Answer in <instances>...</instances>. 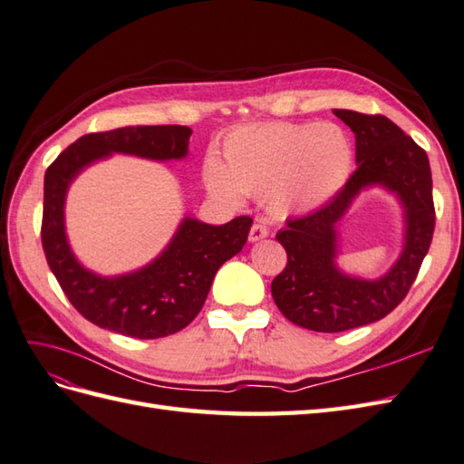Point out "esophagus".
Wrapping results in <instances>:
<instances>
[{"label":"esophagus","mask_w":464,"mask_h":464,"mask_svg":"<svg viewBox=\"0 0 464 464\" xmlns=\"http://www.w3.org/2000/svg\"><path fill=\"white\" fill-rule=\"evenodd\" d=\"M265 237H268V227L265 223H253V227H251V233H248V241L251 243H256V241H260V239H265Z\"/></svg>","instance_id":"1"}]
</instances>
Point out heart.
Returning a JSON list of instances; mask_svg holds the SVG:
<instances>
[{
  "label": "heart",
  "instance_id": "obj_1",
  "mask_svg": "<svg viewBox=\"0 0 464 464\" xmlns=\"http://www.w3.org/2000/svg\"><path fill=\"white\" fill-rule=\"evenodd\" d=\"M223 164L206 160L209 192L231 206L265 194L276 218L324 208L349 180L353 147L335 123H248L223 140Z\"/></svg>",
  "mask_w": 464,
  "mask_h": 464
}]
</instances>
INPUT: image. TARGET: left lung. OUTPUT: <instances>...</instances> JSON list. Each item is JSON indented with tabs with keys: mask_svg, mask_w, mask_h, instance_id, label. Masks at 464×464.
<instances>
[{
	"mask_svg": "<svg viewBox=\"0 0 464 464\" xmlns=\"http://www.w3.org/2000/svg\"><path fill=\"white\" fill-rule=\"evenodd\" d=\"M356 139V164L345 188L310 216L288 219L276 233L288 265L272 280V298L292 324L319 331L368 325L386 317L406 298L430 251L435 229L433 184L425 150L384 115L334 110ZM382 185L404 208L402 255L384 277L354 279L341 273L336 257V223L362 188Z\"/></svg>",
	"mask_w": 464,
	"mask_h": 464,
	"instance_id": "1",
	"label": "left lung"
}]
</instances>
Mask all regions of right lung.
I'll return each instance as SVG.
<instances>
[{"mask_svg":"<svg viewBox=\"0 0 464 464\" xmlns=\"http://www.w3.org/2000/svg\"><path fill=\"white\" fill-rule=\"evenodd\" d=\"M192 129L139 125L80 137L44 174L43 251L53 275L76 310L93 325L135 339H159L184 329L199 314L219 266L241 251L253 219L225 225L184 218L164 251L135 272L100 276L84 268L66 239L68 186L92 162L113 152L150 160H178L188 154Z\"/></svg>","mask_w":464,"mask_h":464,"instance_id":"1","label":"right lung"}]
</instances>
